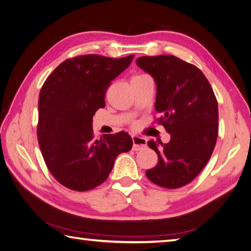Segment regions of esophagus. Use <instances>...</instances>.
<instances>
[{"mask_svg": "<svg viewBox=\"0 0 251 251\" xmlns=\"http://www.w3.org/2000/svg\"><path fill=\"white\" fill-rule=\"evenodd\" d=\"M133 139V150L134 151H140L147 147V139L139 137V136L133 135L132 136Z\"/></svg>", "mask_w": 251, "mask_h": 251, "instance_id": "esophagus-1", "label": "esophagus"}]
</instances>
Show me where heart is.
<instances>
[{"instance_id":"1","label":"heart","mask_w":251,"mask_h":251,"mask_svg":"<svg viewBox=\"0 0 251 251\" xmlns=\"http://www.w3.org/2000/svg\"><path fill=\"white\" fill-rule=\"evenodd\" d=\"M140 76H144V75H136V76H134V77H140Z\"/></svg>"}]
</instances>
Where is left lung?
<instances>
[{
	"instance_id": "1",
	"label": "left lung",
	"mask_w": 251,
	"mask_h": 251,
	"mask_svg": "<svg viewBox=\"0 0 251 251\" xmlns=\"http://www.w3.org/2000/svg\"><path fill=\"white\" fill-rule=\"evenodd\" d=\"M156 83L155 110L171 140L148 146L158 155L155 168L146 172L153 183L178 188L193 181L215 149L218 102L207 78L196 66L174 55L141 56L136 60Z\"/></svg>"
}]
</instances>
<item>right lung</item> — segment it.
<instances>
[{
	"label": "right lung",
	"mask_w": 251,
	"mask_h": 251,
	"mask_svg": "<svg viewBox=\"0 0 251 251\" xmlns=\"http://www.w3.org/2000/svg\"><path fill=\"white\" fill-rule=\"evenodd\" d=\"M133 58L87 54L66 59L44 82L37 138L48 170L64 186L85 192L103 183L117 156L132 149L131 136L124 131L95 139L92 123L105 105L110 82Z\"/></svg>",
	"instance_id": "1"
}]
</instances>
